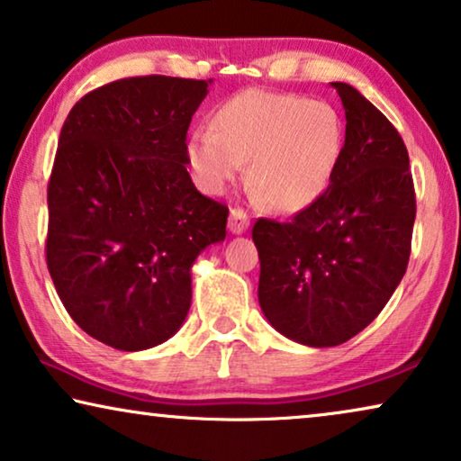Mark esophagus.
<instances>
[{"label":"esophagus","mask_w":461,"mask_h":461,"mask_svg":"<svg viewBox=\"0 0 461 461\" xmlns=\"http://www.w3.org/2000/svg\"><path fill=\"white\" fill-rule=\"evenodd\" d=\"M249 229V216L245 213L241 207H235V210H230V216H229V230L232 235H243L245 230Z\"/></svg>","instance_id":"esophagus-1"}]
</instances>
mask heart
<instances>
[{"label":"heart","mask_w":461,"mask_h":461,"mask_svg":"<svg viewBox=\"0 0 461 461\" xmlns=\"http://www.w3.org/2000/svg\"><path fill=\"white\" fill-rule=\"evenodd\" d=\"M344 150L338 111L323 100L243 90L186 138L197 185L222 194L249 163V185L276 212L311 207L331 185Z\"/></svg>","instance_id":"obj_1"}]
</instances>
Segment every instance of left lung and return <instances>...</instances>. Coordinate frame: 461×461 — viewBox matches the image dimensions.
I'll return each instance as SVG.
<instances>
[{"label": "left lung", "mask_w": 461, "mask_h": 461, "mask_svg": "<svg viewBox=\"0 0 461 461\" xmlns=\"http://www.w3.org/2000/svg\"><path fill=\"white\" fill-rule=\"evenodd\" d=\"M346 113L339 166L327 191L292 222L260 218L258 300L294 342L327 348L363 331L399 287L411 254L415 193L394 125L342 81Z\"/></svg>", "instance_id": "1"}]
</instances>
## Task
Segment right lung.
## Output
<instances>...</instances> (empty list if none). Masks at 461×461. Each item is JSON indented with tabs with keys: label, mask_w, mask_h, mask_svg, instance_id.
I'll use <instances>...</instances> for the list:
<instances>
[{
	"label": "right lung",
	"mask_w": 461,
	"mask_h": 461,
	"mask_svg": "<svg viewBox=\"0 0 461 461\" xmlns=\"http://www.w3.org/2000/svg\"><path fill=\"white\" fill-rule=\"evenodd\" d=\"M212 79L113 81L68 113L48 185L46 260L71 319L98 342L159 346L191 308V268L224 241L229 207L194 188L186 131Z\"/></svg>",
	"instance_id": "obj_1"
}]
</instances>
